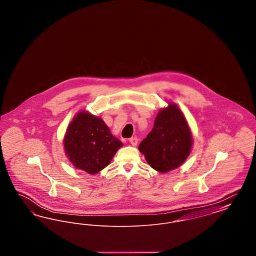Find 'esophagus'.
Wrapping results in <instances>:
<instances>
[{"label":"esophagus","mask_w":256,"mask_h":256,"mask_svg":"<svg viewBox=\"0 0 256 256\" xmlns=\"http://www.w3.org/2000/svg\"><path fill=\"white\" fill-rule=\"evenodd\" d=\"M130 143L132 146H137V144H138V139H137L136 137H132V138L130 139Z\"/></svg>","instance_id":"obj_1"}]
</instances>
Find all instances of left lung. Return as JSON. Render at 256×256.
Masks as SVG:
<instances>
[{"mask_svg": "<svg viewBox=\"0 0 256 256\" xmlns=\"http://www.w3.org/2000/svg\"><path fill=\"white\" fill-rule=\"evenodd\" d=\"M193 135L178 104L168 102L159 110L152 132L138 146L148 165L159 172L180 167L189 156Z\"/></svg>", "mask_w": 256, "mask_h": 256, "instance_id": "left-lung-1", "label": "left lung"}]
</instances>
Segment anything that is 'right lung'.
Listing matches in <instances>:
<instances>
[{
    "mask_svg": "<svg viewBox=\"0 0 256 256\" xmlns=\"http://www.w3.org/2000/svg\"><path fill=\"white\" fill-rule=\"evenodd\" d=\"M63 145L66 156L76 169L96 174L110 165L122 143L102 118L80 110L69 124Z\"/></svg>",
    "mask_w": 256,
    "mask_h": 256,
    "instance_id": "1",
    "label": "right lung"
}]
</instances>
